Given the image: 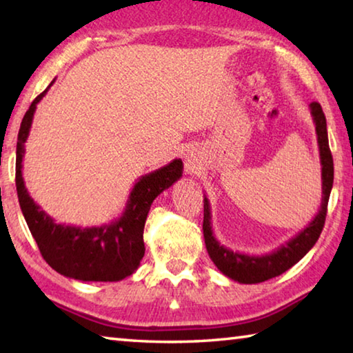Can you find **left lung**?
Returning a JSON list of instances; mask_svg holds the SVG:
<instances>
[{
    "mask_svg": "<svg viewBox=\"0 0 353 353\" xmlns=\"http://www.w3.org/2000/svg\"><path fill=\"white\" fill-rule=\"evenodd\" d=\"M310 113H312L316 135H318L319 146V159H321V179H322V199L321 207L316 216L313 218L305 229L299 232L296 236L286 241L282 246L272 250L270 254L263 255H249L241 252H234L232 249L223 246L216 238H214L212 229V212L210 202L207 196H204V240L207 252L210 255L214 266L224 274L225 277L235 280L238 283H260L272 277H277L291 266L303 259L310 249H312L322 232L325 223L327 204L330 198V191L333 187V159L330 148H328V135H327V121L322 112V107L318 103L310 104Z\"/></svg>",
    "mask_w": 353,
    "mask_h": 353,
    "instance_id": "8db88e82",
    "label": "left lung"
}]
</instances>
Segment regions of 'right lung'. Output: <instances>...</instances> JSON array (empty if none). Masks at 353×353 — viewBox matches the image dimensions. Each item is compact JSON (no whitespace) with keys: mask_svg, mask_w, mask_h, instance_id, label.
Wrapping results in <instances>:
<instances>
[{"mask_svg":"<svg viewBox=\"0 0 353 353\" xmlns=\"http://www.w3.org/2000/svg\"><path fill=\"white\" fill-rule=\"evenodd\" d=\"M41 92L23 117L17 141L15 185L19 202L35 243L52 270L65 277L82 282H118L137 271L145 255L143 229L152 201L182 177L183 163L174 159L171 163L141 176L135 182L121 216L109 224L77 227L57 224L29 196L23 179L25 143L32 126L37 104L45 97Z\"/></svg>","mask_w":353,"mask_h":353,"instance_id":"right-lung-1","label":"right lung"}]
</instances>
